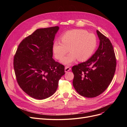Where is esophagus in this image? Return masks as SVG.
<instances>
[{"label":"esophagus","mask_w":127,"mask_h":127,"mask_svg":"<svg viewBox=\"0 0 127 127\" xmlns=\"http://www.w3.org/2000/svg\"><path fill=\"white\" fill-rule=\"evenodd\" d=\"M70 70V67L69 66H66L65 68V71L66 72L68 71H69Z\"/></svg>","instance_id":"34e87169"}]
</instances>
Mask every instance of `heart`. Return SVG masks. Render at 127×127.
I'll return each instance as SVG.
<instances>
[{"instance_id": "heart-1", "label": "heart", "mask_w": 127, "mask_h": 127, "mask_svg": "<svg viewBox=\"0 0 127 127\" xmlns=\"http://www.w3.org/2000/svg\"><path fill=\"white\" fill-rule=\"evenodd\" d=\"M61 42L55 41L52 50L55 57L61 61L68 52L71 53L62 62L70 65L77 60L83 62L89 59L94 53L97 46L96 36L83 29H73L66 31L60 36Z\"/></svg>"}]
</instances>
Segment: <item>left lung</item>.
I'll use <instances>...</instances> for the list:
<instances>
[{
    "instance_id": "obj_1",
    "label": "left lung",
    "mask_w": 127,
    "mask_h": 127,
    "mask_svg": "<svg viewBox=\"0 0 127 127\" xmlns=\"http://www.w3.org/2000/svg\"><path fill=\"white\" fill-rule=\"evenodd\" d=\"M100 39L97 50L88 61L72 67L73 86L79 94L95 97L108 88L114 77L116 59L110 39L97 30Z\"/></svg>"
}]
</instances>
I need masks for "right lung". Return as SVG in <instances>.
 <instances>
[{
  "label": "right lung",
  "instance_id": "obj_1",
  "mask_svg": "<svg viewBox=\"0 0 127 127\" xmlns=\"http://www.w3.org/2000/svg\"><path fill=\"white\" fill-rule=\"evenodd\" d=\"M58 26L36 30L19 44L13 66L19 86L27 94L44 99L56 92L65 74L64 66L52 58V47Z\"/></svg>",
  "mask_w": 127,
  "mask_h": 127
}]
</instances>
